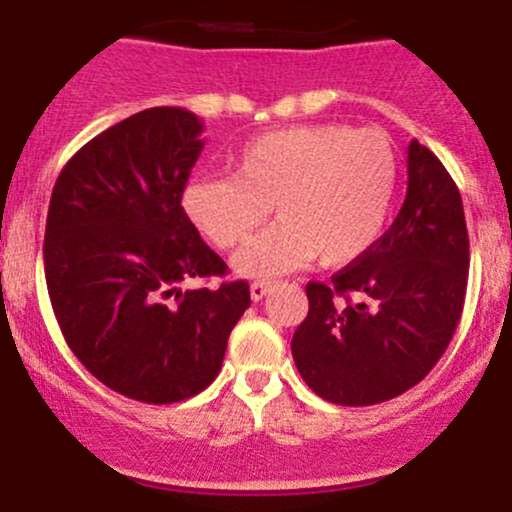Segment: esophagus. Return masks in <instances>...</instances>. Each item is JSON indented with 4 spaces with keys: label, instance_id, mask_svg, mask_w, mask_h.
<instances>
[{
    "label": "esophagus",
    "instance_id": "obj_1",
    "mask_svg": "<svg viewBox=\"0 0 512 512\" xmlns=\"http://www.w3.org/2000/svg\"><path fill=\"white\" fill-rule=\"evenodd\" d=\"M270 288H272L270 283H265V280H257V283L250 285V298L252 300H262L267 293H270Z\"/></svg>",
    "mask_w": 512,
    "mask_h": 512
}]
</instances>
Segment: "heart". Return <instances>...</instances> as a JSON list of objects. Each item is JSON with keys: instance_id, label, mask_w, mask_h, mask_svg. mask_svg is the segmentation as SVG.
Instances as JSON below:
<instances>
[{"instance_id": "1", "label": "heart", "mask_w": 512, "mask_h": 512, "mask_svg": "<svg viewBox=\"0 0 512 512\" xmlns=\"http://www.w3.org/2000/svg\"><path fill=\"white\" fill-rule=\"evenodd\" d=\"M399 184V159L374 128L343 123L275 128L234 154L232 174H197L181 189L189 222L222 250L242 245L265 219L234 267L267 278L318 255L328 267L348 265L376 245Z\"/></svg>"}]
</instances>
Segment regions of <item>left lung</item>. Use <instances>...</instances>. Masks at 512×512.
<instances>
[{
	"label": "left lung",
	"mask_w": 512,
	"mask_h": 512,
	"mask_svg": "<svg viewBox=\"0 0 512 512\" xmlns=\"http://www.w3.org/2000/svg\"><path fill=\"white\" fill-rule=\"evenodd\" d=\"M407 199L366 255L331 283H308L293 358L333 404L369 407L404 394L450 346L465 305L470 240L452 176L414 138Z\"/></svg>",
	"instance_id": "1"
}]
</instances>
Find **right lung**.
I'll use <instances>...</instances> for the list:
<instances>
[{"label":"right lung","mask_w":512,"mask_h":512,"mask_svg":"<svg viewBox=\"0 0 512 512\" xmlns=\"http://www.w3.org/2000/svg\"><path fill=\"white\" fill-rule=\"evenodd\" d=\"M202 131L174 105L116 123L65 164L47 209L42 255L62 336L95 379L146 404L207 389L250 308L245 280L181 290L227 272L181 209Z\"/></svg>","instance_id":"obj_1"}]
</instances>
